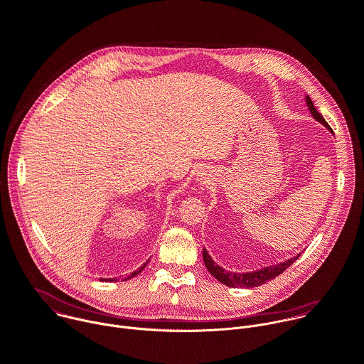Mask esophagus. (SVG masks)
I'll return each mask as SVG.
<instances>
[{
	"label": "esophagus",
	"mask_w": 364,
	"mask_h": 364,
	"mask_svg": "<svg viewBox=\"0 0 364 364\" xmlns=\"http://www.w3.org/2000/svg\"><path fill=\"white\" fill-rule=\"evenodd\" d=\"M213 181V170L208 167H200L196 173V183L198 186L200 190H204L210 186V183Z\"/></svg>",
	"instance_id": "1"
}]
</instances>
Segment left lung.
Instances as JSON below:
<instances>
[{
	"instance_id": "obj_1",
	"label": "left lung",
	"mask_w": 364,
	"mask_h": 364,
	"mask_svg": "<svg viewBox=\"0 0 364 364\" xmlns=\"http://www.w3.org/2000/svg\"><path fill=\"white\" fill-rule=\"evenodd\" d=\"M306 104L309 107V111L311 112V117L318 121L320 124H323L328 132H331L330 126L326 123V119L323 118V115L316 109L313 101L310 100L309 95H306ZM333 133V132H331ZM301 256V253H299L297 256L286 260V262H282V263H277V264H273V266H267V267H263V269H259V270H255V272H246V273H234V272H228V270H224L223 267H220L211 257L210 255L207 253L205 249H203V260H204V264L207 267V270L210 272V274L217 279L220 283L225 284L227 287H232V289H252V287H259L264 283H267L269 280H273L276 279L277 276H280L286 269H289L299 257Z\"/></svg>"
}]
</instances>
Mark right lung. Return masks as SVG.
Segmentation results:
<instances>
[{
  "instance_id": "obj_1",
  "label": "right lung",
  "mask_w": 364,
  "mask_h": 364,
  "mask_svg": "<svg viewBox=\"0 0 364 364\" xmlns=\"http://www.w3.org/2000/svg\"><path fill=\"white\" fill-rule=\"evenodd\" d=\"M147 263H149V262H146V263H144V264H143V266H141V267H139V270H136V272H133V273H132V274H130V276H129V277H127V279H124V280H130V279H132V277H134V276H137V274H140V273H141V272H143V270H144V267H146V266H147ZM100 280H101V282H118V280H117V279H100Z\"/></svg>"
}]
</instances>
